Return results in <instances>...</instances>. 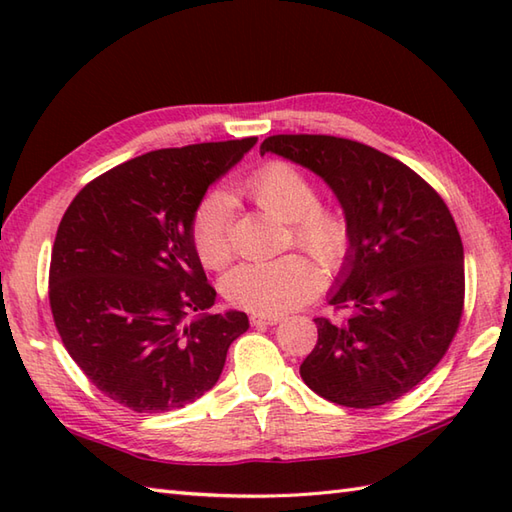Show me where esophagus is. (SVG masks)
Listing matches in <instances>:
<instances>
[{
    "label": "esophagus",
    "instance_id": "obj_1",
    "mask_svg": "<svg viewBox=\"0 0 512 512\" xmlns=\"http://www.w3.org/2000/svg\"><path fill=\"white\" fill-rule=\"evenodd\" d=\"M281 321V317H275V314H253L250 317V323L255 325V328H266V325H277Z\"/></svg>",
    "mask_w": 512,
    "mask_h": 512
}]
</instances>
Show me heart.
Here are the masks:
<instances>
[{"mask_svg": "<svg viewBox=\"0 0 512 512\" xmlns=\"http://www.w3.org/2000/svg\"><path fill=\"white\" fill-rule=\"evenodd\" d=\"M237 191L275 220L288 222L295 244L336 270L352 253V224L336 206L319 204L317 184L286 160H270L239 182ZM191 242L200 262L217 270L233 257L231 202L209 191L191 215ZM323 270L314 259L290 253L235 266L222 281L226 299L257 314H284L319 292Z\"/></svg>", "mask_w": 512, "mask_h": 512, "instance_id": "1", "label": "heart"}]
</instances>
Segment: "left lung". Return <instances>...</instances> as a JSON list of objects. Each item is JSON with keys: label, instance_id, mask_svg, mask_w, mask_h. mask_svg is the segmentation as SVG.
<instances>
[{"label": "left lung", "instance_id": "1", "mask_svg": "<svg viewBox=\"0 0 512 512\" xmlns=\"http://www.w3.org/2000/svg\"><path fill=\"white\" fill-rule=\"evenodd\" d=\"M317 173L352 224V253L303 383L341 407L398 400L447 354L464 312V248L449 206L416 171L350 138L277 134L262 143Z\"/></svg>", "mask_w": 512, "mask_h": 512}]
</instances>
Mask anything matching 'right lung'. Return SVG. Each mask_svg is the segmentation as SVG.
I'll use <instances>...</instances> for the list:
<instances>
[{"label":"right lung","mask_w":512,"mask_h":512,"mask_svg":"<svg viewBox=\"0 0 512 512\" xmlns=\"http://www.w3.org/2000/svg\"><path fill=\"white\" fill-rule=\"evenodd\" d=\"M255 143L149 151L85 184L63 213L48 277L52 319L74 363L118 405L162 413L198 400L248 330L244 312H204L215 288L191 242V215ZM193 311L199 319L184 324Z\"/></svg>","instance_id":"1"}]
</instances>
